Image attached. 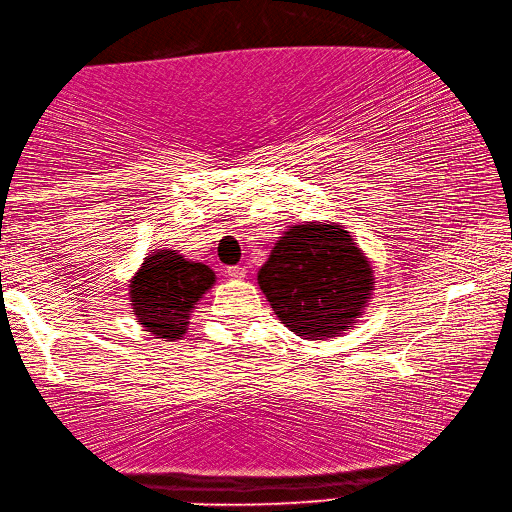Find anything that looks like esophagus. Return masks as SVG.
<instances>
[{
    "label": "esophagus",
    "mask_w": 512,
    "mask_h": 512,
    "mask_svg": "<svg viewBox=\"0 0 512 512\" xmlns=\"http://www.w3.org/2000/svg\"><path fill=\"white\" fill-rule=\"evenodd\" d=\"M245 274H247V271H245V267H241V265H236V267H229V269H227V276H229V278H234V280H241V278H245Z\"/></svg>",
    "instance_id": "1"
}]
</instances>
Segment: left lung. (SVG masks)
Wrapping results in <instances>:
<instances>
[{"label": "left lung", "instance_id": "8db88e82", "mask_svg": "<svg viewBox=\"0 0 512 512\" xmlns=\"http://www.w3.org/2000/svg\"><path fill=\"white\" fill-rule=\"evenodd\" d=\"M271 309L296 336L325 340L360 318L373 291L367 256L340 225H294L258 271Z\"/></svg>", "mask_w": 512, "mask_h": 512}]
</instances>
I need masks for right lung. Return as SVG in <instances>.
Returning <instances> with one entry per match:
<instances>
[{
	"label": "right lung",
	"mask_w": 512,
	"mask_h": 512,
	"mask_svg": "<svg viewBox=\"0 0 512 512\" xmlns=\"http://www.w3.org/2000/svg\"><path fill=\"white\" fill-rule=\"evenodd\" d=\"M212 285L210 267L161 249L145 258L132 278L130 305L145 331L165 340H181L190 325V311Z\"/></svg>",
	"instance_id": "obj_1"
}]
</instances>
